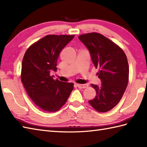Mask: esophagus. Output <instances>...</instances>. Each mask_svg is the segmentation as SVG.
Returning <instances> with one entry per match:
<instances>
[{
	"mask_svg": "<svg viewBox=\"0 0 147 147\" xmlns=\"http://www.w3.org/2000/svg\"><path fill=\"white\" fill-rule=\"evenodd\" d=\"M76 86L79 88H85L86 87H88V85L87 84H83V85H82V84H76Z\"/></svg>",
	"mask_w": 147,
	"mask_h": 147,
	"instance_id": "esophagus-1",
	"label": "esophagus"
}]
</instances>
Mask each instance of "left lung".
<instances>
[{"label": "left lung", "instance_id": "1", "mask_svg": "<svg viewBox=\"0 0 147 147\" xmlns=\"http://www.w3.org/2000/svg\"><path fill=\"white\" fill-rule=\"evenodd\" d=\"M90 52L92 61L101 80V85L92 84L95 97L88 101L95 110H111L123 96L128 83L129 65L126 54L119 47L97 33L84 34L78 37Z\"/></svg>", "mask_w": 147, "mask_h": 147}]
</instances>
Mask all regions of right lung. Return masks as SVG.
<instances>
[{
  "label": "right lung",
  "instance_id": "right-lung-1",
  "mask_svg": "<svg viewBox=\"0 0 147 147\" xmlns=\"http://www.w3.org/2000/svg\"><path fill=\"white\" fill-rule=\"evenodd\" d=\"M74 35H47L28 49L22 61L21 82L33 102L45 111L55 112L65 104L73 83L54 80L61 51Z\"/></svg>",
  "mask_w": 147,
  "mask_h": 147
}]
</instances>
